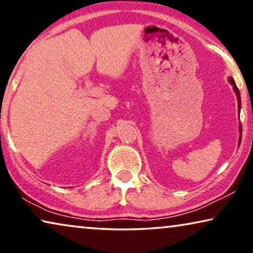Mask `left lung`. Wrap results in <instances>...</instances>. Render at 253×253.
Segmentation results:
<instances>
[{
  "mask_svg": "<svg viewBox=\"0 0 253 253\" xmlns=\"http://www.w3.org/2000/svg\"><path fill=\"white\" fill-rule=\"evenodd\" d=\"M229 83L233 84L234 90H235V94H236V96H237L238 106H240V108H241V95H240V90H238V88L236 87V84H235V81L233 80V78H229ZM240 131H241V135H242V126L240 127ZM241 138H242V136H240V142H241Z\"/></svg>",
  "mask_w": 253,
  "mask_h": 253,
  "instance_id": "left-lung-1",
  "label": "left lung"
}]
</instances>
